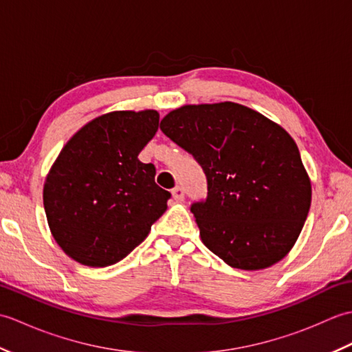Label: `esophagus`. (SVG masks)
Wrapping results in <instances>:
<instances>
[{"mask_svg": "<svg viewBox=\"0 0 352 352\" xmlns=\"http://www.w3.org/2000/svg\"><path fill=\"white\" fill-rule=\"evenodd\" d=\"M170 193H172V198L177 199V201L184 199V189L180 188V186H175V188L170 190Z\"/></svg>", "mask_w": 352, "mask_h": 352, "instance_id": "obj_1", "label": "esophagus"}]
</instances>
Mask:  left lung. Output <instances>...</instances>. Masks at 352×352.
Segmentation results:
<instances>
[{
  "label": "left lung",
  "mask_w": 352,
  "mask_h": 352,
  "mask_svg": "<svg viewBox=\"0 0 352 352\" xmlns=\"http://www.w3.org/2000/svg\"><path fill=\"white\" fill-rule=\"evenodd\" d=\"M160 130L206 174L207 197L190 212L207 248L245 271L286 256L311 203L309 175L287 131L236 102L172 110Z\"/></svg>",
  "instance_id": "obj_1"
}]
</instances>
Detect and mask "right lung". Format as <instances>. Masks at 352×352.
<instances>
[{
  "mask_svg": "<svg viewBox=\"0 0 352 352\" xmlns=\"http://www.w3.org/2000/svg\"><path fill=\"white\" fill-rule=\"evenodd\" d=\"M159 129L155 110L111 111L86 124L58 154L43 188L51 233L78 263H118L166 210L168 190L138 155Z\"/></svg>",
  "mask_w": 352,
  "mask_h": 352,
  "instance_id": "obj_1",
  "label": "right lung"
}]
</instances>
